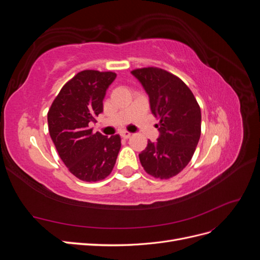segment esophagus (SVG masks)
<instances>
[{
  "label": "esophagus",
  "mask_w": 260,
  "mask_h": 260,
  "mask_svg": "<svg viewBox=\"0 0 260 260\" xmlns=\"http://www.w3.org/2000/svg\"><path fill=\"white\" fill-rule=\"evenodd\" d=\"M120 136H121V138H123V139H129V138L131 137V133L128 132V131H121V132H120Z\"/></svg>",
  "instance_id": "esophagus-1"
}]
</instances>
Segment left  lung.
<instances>
[{
    "mask_svg": "<svg viewBox=\"0 0 260 260\" xmlns=\"http://www.w3.org/2000/svg\"><path fill=\"white\" fill-rule=\"evenodd\" d=\"M159 120V137L148 140L139 158L148 175L169 179L190 162L201 137V108L187 85L166 70L147 67L132 70Z\"/></svg>",
    "mask_w": 260,
    "mask_h": 260,
    "instance_id": "obj_1",
    "label": "left lung"
}]
</instances>
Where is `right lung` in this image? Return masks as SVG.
Masks as SVG:
<instances>
[{"instance_id": "1", "label": "right lung", "mask_w": 260, "mask_h": 260, "mask_svg": "<svg viewBox=\"0 0 260 260\" xmlns=\"http://www.w3.org/2000/svg\"><path fill=\"white\" fill-rule=\"evenodd\" d=\"M116 76L98 70L78 73L62 86L48 113L49 132L60 159L86 182L111 174L121 146L119 135L108 138L89 127L103 113V100Z\"/></svg>"}]
</instances>
